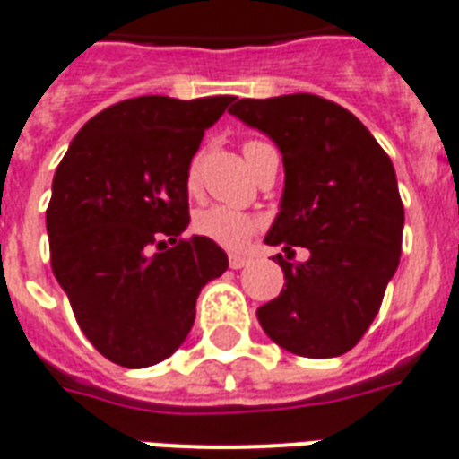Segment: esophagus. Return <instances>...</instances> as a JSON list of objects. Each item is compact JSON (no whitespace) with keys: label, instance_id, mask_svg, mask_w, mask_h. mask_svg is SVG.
Returning <instances> with one entry per match:
<instances>
[{"label":"esophagus","instance_id":"esophagus-1","mask_svg":"<svg viewBox=\"0 0 459 459\" xmlns=\"http://www.w3.org/2000/svg\"><path fill=\"white\" fill-rule=\"evenodd\" d=\"M247 263H248L247 255H237V254L230 255V268L239 270V268H244V265H247Z\"/></svg>","mask_w":459,"mask_h":459}]
</instances>
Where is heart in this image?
<instances>
[{
    "label": "heart",
    "mask_w": 459,
    "mask_h": 459,
    "mask_svg": "<svg viewBox=\"0 0 459 459\" xmlns=\"http://www.w3.org/2000/svg\"><path fill=\"white\" fill-rule=\"evenodd\" d=\"M265 148V143L258 141H248L244 145V158L248 165H254L255 155ZM186 184L189 189H196L198 184V160H194L186 172ZM255 218L247 215V212L230 208V205H208L194 215V232L205 237V239L215 241L218 247L225 248H241L251 239V234L255 232Z\"/></svg>",
    "instance_id": "1"
}]
</instances>
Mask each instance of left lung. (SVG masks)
I'll return each instance as SVG.
<instances>
[{"instance_id": "8db88e82", "label": "left lung", "mask_w": 459, "mask_h": 459, "mask_svg": "<svg viewBox=\"0 0 459 459\" xmlns=\"http://www.w3.org/2000/svg\"><path fill=\"white\" fill-rule=\"evenodd\" d=\"M230 115L278 145L285 165L280 212L265 244L309 251L278 263L280 297L255 316L265 335L299 357L350 351L374 323L403 251L404 208L395 167L371 131L335 102L297 93L237 100Z\"/></svg>"}]
</instances>
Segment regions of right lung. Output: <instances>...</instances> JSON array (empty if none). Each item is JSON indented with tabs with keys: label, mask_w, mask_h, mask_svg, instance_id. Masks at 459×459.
<instances>
[{
	"label": "right lung",
	"mask_w": 459,
	"mask_h": 459,
	"mask_svg": "<svg viewBox=\"0 0 459 459\" xmlns=\"http://www.w3.org/2000/svg\"><path fill=\"white\" fill-rule=\"evenodd\" d=\"M232 95H143L95 115L52 179V273L102 357L145 368L179 350L196 299L230 261L189 227L191 158ZM173 247H169V244Z\"/></svg>",
	"instance_id": "obj_1"
}]
</instances>
